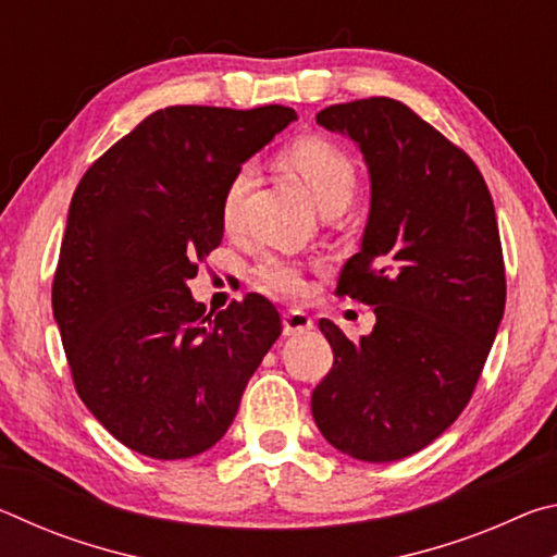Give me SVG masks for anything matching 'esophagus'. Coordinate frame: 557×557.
<instances>
[{
    "label": "esophagus",
    "mask_w": 557,
    "mask_h": 557,
    "mask_svg": "<svg viewBox=\"0 0 557 557\" xmlns=\"http://www.w3.org/2000/svg\"><path fill=\"white\" fill-rule=\"evenodd\" d=\"M312 326H314L312 317H309L307 312H301V309H287L285 317H282V329H285V336L305 334Z\"/></svg>",
    "instance_id": "1"
}]
</instances>
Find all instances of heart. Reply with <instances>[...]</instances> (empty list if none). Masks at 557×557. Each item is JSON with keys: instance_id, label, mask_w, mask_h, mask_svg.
Segmentation results:
<instances>
[{"instance_id": "b5f03b06", "label": "heart", "mask_w": 557, "mask_h": 557, "mask_svg": "<svg viewBox=\"0 0 557 557\" xmlns=\"http://www.w3.org/2000/svg\"><path fill=\"white\" fill-rule=\"evenodd\" d=\"M285 164L307 184L309 194L319 209L348 203L356 186V166L342 147L322 137H301L285 149ZM252 182V166L235 169L231 182L225 184L221 199V221L225 228H235L240 221L243 201ZM256 280L262 287L280 295L301 292V270L295 260L280 256H262L256 265Z\"/></svg>"}]
</instances>
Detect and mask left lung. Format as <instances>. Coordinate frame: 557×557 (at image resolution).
Here are the masks:
<instances>
[{"mask_svg":"<svg viewBox=\"0 0 557 557\" xmlns=\"http://www.w3.org/2000/svg\"><path fill=\"white\" fill-rule=\"evenodd\" d=\"M317 122L369 166V223L336 292L371 305L375 326L351 342L319 322L334 366L312 414L344 455L395 461L459 418L492 351L506 305L494 201L465 149L398 100L342 102Z\"/></svg>","mask_w":557,"mask_h":557,"instance_id":"obj_1","label":"left lung"}]
</instances>
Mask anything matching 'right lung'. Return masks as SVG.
Segmentation results:
<instances>
[{
	"label": "right lung",
	"mask_w": 557,
	"mask_h": 557,
	"mask_svg": "<svg viewBox=\"0 0 557 557\" xmlns=\"http://www.w3.org/2000/svg\"><path fill=\"white\" fill-rule=\"evenodd\" d=\"M292 120L282 106L157 110L75 188L53 319L81 400L132 451L188 459L211 449L282 334L265 297L206 314L188 280L221 245L235 169Z\"/></svg>",
	"instance_id": "right-lung-1"
}]
</instances>
